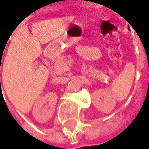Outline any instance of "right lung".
Here are the masks:
<instances>
[{
  "label": "right lung",
  "instance_id": "add662e5",
  "mask_svg": "<svg viewBox=\"0 0 149 149\" xmlns=\"http://www.w3.org/2000/svg\"><path fill=\"white\" fill-rule=\"evenodd\" d=\"M0 84H1V79H0Z\"/></svg>",
  "mask_w": 149,
  "mask_h": 149
}]
</instances>
